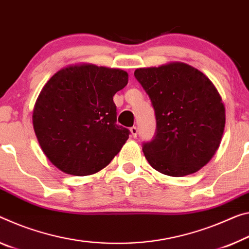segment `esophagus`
Instances as JSON below:
<instances>
[{
	"label": "esophagus",
	"mask_w": 249,
	"mask_h": 249,
	"mask_svg": "<svg viewBox=\"0 0 249 249\" xmlns=\"http://www.w3.org/2000/svg\"><path fill=\"white\" fill-rule=\"evenodd\" d=\"M131 134L133 137H137V134H139V128H137L136 126H133V127H131Z\"/></svg>",
	"instance_id": "1"
}]
</instances>
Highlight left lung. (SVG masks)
Here are the masks:
<instances>
[{
  "instance_id": "obj_1",
  "label": "left lung",
  "mask_w": 249,
  "mask_h": 249,
  "mask_svg": "<svg viewBox=\"0 0 249 249\" xmlns=\"http://www.w3.org/2000/svg\"><path fill=\"white\" fill-rule=\"evenodd\" d=\"M151 98L156 132L143 143L149 165L161 174L181 177L214 156L225 127V106L206 75L181 62L134 72Z\"/></svg>"
}]
</instances>
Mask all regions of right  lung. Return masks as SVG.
Masks as SVG:
<instances>
[{"label": "right lung", "instance_id": "right-lung-1", "mask_svg": "<svg viewBox=\"0 0 249 249\" xmlns=\"http://www.w3.org/2000/svg\"><path fill=\"white\" fill-rule=\"evenodd\" d=\"M127 82L125 71L93 64L68 66L50 78L35 103L33 126L54 166L92 175L117 155L129 131L116 124L113 96Z\"/></svg>", "mask_w": 249, "mask_h": 249}]
</instances>
